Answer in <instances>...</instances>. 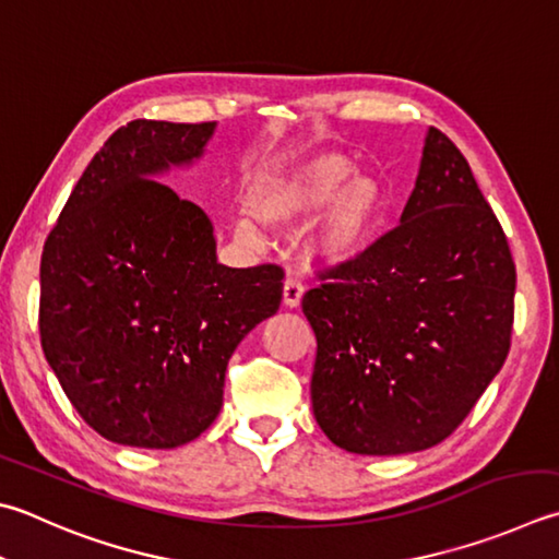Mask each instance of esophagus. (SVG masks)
I'll use <instances>...</instances> for the list:
<instances>
[{
    "mask_svg": "<svg viewBox=\"0 0 559 559\" xmlns=\"http://www.w3.org/2000/svg\"><path fill=\"white\" fill-rule=\"evenodd\" d=\"M301 297H304V287L301 284L294 280V277H287L282 284V304L287 309H297L301 304Z\"/></svg>",
    "mask_w": 559,
    "mask_h": 559,
    "instance_id": "esophagus-1",
    "label": "esophagus"
}]
</instances>
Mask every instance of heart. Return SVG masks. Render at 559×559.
<instances>
[{"instance_id":"b5f03b06","label":"heart","mask_w":559,"mask_h":559,"mask_svg":"<svg viewBox=\"0 0 559 559\" xmlns=\"http://www.w3.org/2000/svg\"><path fill=\"white\" fill-rule=\"evenodd\" d=\"M343 153H316L267 175L252 194V214L265 226H297L313 218L304 252L321 267H345L372 248L384 218V192L372 175L353 173ZM234 234L243 243L262 240L250 218H236Z\"/></svg>"}]
</instances>
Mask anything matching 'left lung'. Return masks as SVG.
<instances>
[{
    "mask_svg": "<svg viewBox=\"0 0 559 559\" xmlns=\"http://www.w3.org/2000/svg\"><path fill=\"white\" fill-rule=\"evenodd\" d=\"M321 280L301 301L316 424L355 455L445 440L507 360L515 292L507 236L445 133L426 131L399 226Z\"/></svg>",
    "mask_w": 559,
    "mask_h": 559,
    "instance_id": "obj_1",
    "label": "left lung"
}]
</instances>
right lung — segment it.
Returning <instances> with one entry per match:
<instances>
[{
    "mask_svg": "<svg viewBox=\"0 0 559 559\" xmlns=\"http://www.w3.org/2000/svg\"><path fill=\"white\" fill-rule=\"evenodd\" d=\"M216 121L135 119L72 189L40 258V345L72 406L111 443L167 450L224 406L226 365L277 313V265L226 267L197 204L157 182L202 160Z\"/></svg>",
    "mask_w": 559,
    "mask_h": 559,
    "instance_id": "1",
    "label": "right lung"
}]
</instances>
